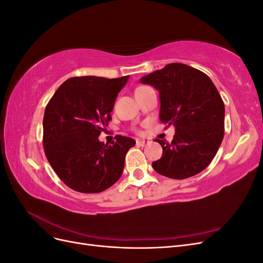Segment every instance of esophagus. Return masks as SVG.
<instances>
[{"label": "esophagus", "mask_w": 263, "mask_h": 263, "mask_svg": "<svg viewBox=\"0 0 263 263\" xmlns=\"http://www.w3.org/2000/svg\"><path fill=\"white\" fill-rule=\"evenodd\" d=\"M136 142H137V145H138V146L144 147V146L148 145L150 141H149V140H145V139H137V140H136Z\"/></svg>", "instance_id": "esophagus-1"}]
</instances>
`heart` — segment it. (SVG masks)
I'll return each instance as SVG.
<instances>
[{
  "instance_id": "b5f03b06",
  "label": "heart",
  "mask_w": 263,
  "mask_h": 263,
  "mask_svg": "<svg viewBox=\"0 0 263 263\" xmlns=\"http://www.w3.org/2000/svg\"><path fill=\"white\" fill-rule=\"evenodd\" d=\"M138 89H139V87H138Z\"/></svg>"
}]
</instances>
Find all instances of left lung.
<instances>
[{"mask_svg": "<svg viewBox=\"0 0 263 263\" xmlns=\"http://www.w3.org/2000/svg\"><path fill=\"white\" fill-rule=\"evenodd\" d=\"M159 91L160 121L176 127L173 140L156 139L162 157L153 162L164 177L182 180L203 171L224 138L225 106L211 79L183 63H169L140 79Z\"/></svg>", "mask_w": 263, "mask_h": 263, "instance_id": "left-lung-1", "label": "left lung"}]
</instances>
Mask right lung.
<instances>
[{"label":"right lung","mask_w":263,"mask_h":263,"mask_svg":"<svg viewBox=\"0 0 263 263\" xmlns=\"http://www.w3.org/2000/svg\"><path fill=\"white\" fill-rule=\"evenodd\" d=\"M129 76L74 77L63 82L45 109L44 148L60 180L81 193H100L121 178L125 156L136 141L117 136L99 140L110 121L117 95Z\"/></svg>","instance_id":"obj_1"}]
</instances>
